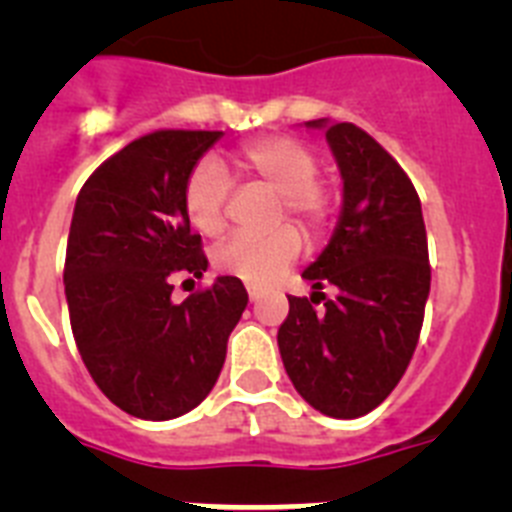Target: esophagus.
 Returning <instances> with one entry per match:
<instances>
[{"label":"esophagus","instance_id":"1","mask_svg":"<svg viewBox=\"0 0 512 512\" xmlns=\"http://www.w3.org/2000/svg\"><path fill=\"white\" fill-rule=\"evenodd\" d=\"M248 300H251V302H256V300H259V289H256V287H251V284H248Z\"/></svg>","mask_w":512,"mask_h":512}]
</instances>
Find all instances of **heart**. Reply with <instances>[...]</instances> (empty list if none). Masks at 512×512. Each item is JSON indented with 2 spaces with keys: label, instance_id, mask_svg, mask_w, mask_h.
I'll use <instances>...</instances> for the list:
<instances>
[{
  "label": "heart",
  "instance_id": "b5f03b06",
  "mask_svg": "<svg viewBox=\"0 0 512 512\" xmlns=\"http://www.w3.org/2000/svg\"><path fill=\"white\" fill-rule=\"evenodd\" d=\"M235 166L266 189L277 192V220H295L307 235L328 225L330 194L320 182V158L305 140L292 135H264L248 140L233 153ZM230 182L215 158H200L189 169L182 189V207L189 225L202 235H220L225 228V202ZM302 251L300 233L282 225L274 233L253 238L233 235L215 248V266L248 284H266L295 264Z\"/></svg>",
  "mask_w": 512,
  "mask_h": 512
}]
</instances>
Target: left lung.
<instances>
[{"label":"left lung","instance_id":"1","mask_svg":"<svg viewBox=\"0 0 512 512\" xmlns=\"http://www.w3.org/2000/svg\"><path fill=\"white\" fill-rule=\"evenodd\" d=\"M323 128L343 176L328 248L302 271L310 297H289L277 341L295 390L330 418H359L408 369L431 292L423 210L410 176L354 122ZM323 288H333L330 301ZM324 302L320 311L317 305Z\"/></svg>","mask_w":512,"mask_h":512}]
</instances>
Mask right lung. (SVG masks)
I'll list each match as a JSON object with an SVG mask.
<instances>
[{"label":"right lung","mask_w":512,"mask_h":512,"mask_svg":"<svg viewBox=\"0 0 512 512\" xmlns=\"http://www.w3.org/2000/svg\"><path fill=\"white\" fill-rule=\"evenodd\" d=\"M220 135L153 130L99 164L76 197L63 264L71 330L99 390L135 418L171 420L197 408L248 305L238 277L171 302L176 279L207 271L182 189Z\"/></svg>","instance_id":"obj_1"}]
</instances>
